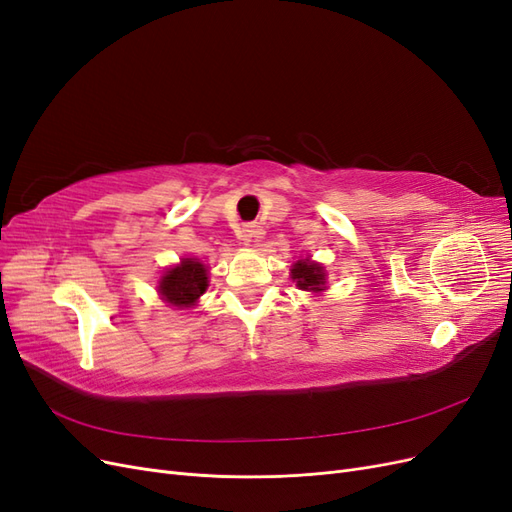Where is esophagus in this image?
<instances>
[{
  "instance_id": "obj_1",
  "label": "esophagus",
  "mask_w": 512,
  "mask_h": 512,
  "mask_svg": "<svg viewBox=\"0 0 512 512\" xmlns=\"http://www.w3.org/2000/svg\"><path fill=\"white\" fill-rule=\"evenodd\" d=\"M260 235V226H256V224H245L239 232H237V237H239V241H243V243H250L254 237H258Z\"/></svg>"
}]
</instances>
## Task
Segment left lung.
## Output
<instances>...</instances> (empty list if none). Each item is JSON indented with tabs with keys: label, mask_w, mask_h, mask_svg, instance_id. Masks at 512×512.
I'll return each instance as SVG.
<instances>
[{
	"label": "left lung",
	"mask_w": 512,
	"mask_h": 512,
	"mask_svg": "<svg viewBox=\"0 0 512 512\" xmlns=\"http://www.w3.org/2000/svg\"><path fill=\"white\" fill-rule=\"evenodd\" d=\"M292 280L297 282L301 290H322L324 286V269L320 265H314V262L299 260L294 262L290 269Z\"/></svg>",
	"instance_id": "8db88e82"
}]
</instances>
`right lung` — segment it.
<instances>
[{
  "label": "right lung",
  "mask_w": 512,
  "mask_h": 512,
  "mask_svg": "<svg viewBox=\"0 0 512 512\" xmlns=\"http://www.w3.org/2000/svg\"><path fill=\"white\" fill-rule=\"evenodd\" d=\"M209 286L207 269L203 262L194 258H185L179 267L168 269L160 282L162 297L177 307L194 305L196 299Z\"/></svg>",
  "instance_id": "right-lung-1"
}]
</instances>
